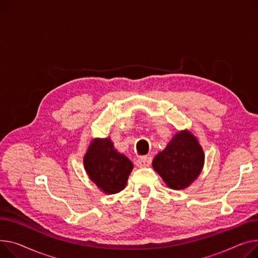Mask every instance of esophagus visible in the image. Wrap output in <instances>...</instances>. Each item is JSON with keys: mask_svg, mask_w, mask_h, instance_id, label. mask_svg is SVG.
Segmentation results:
<instances>
[{"mask_svg": "<svg viewBox=\"0 0 258 258\" xmlns=\"http://www.w3.org/2000/svg\"><path fill=\"white\" fill-rule=\"evenodd\" d=\"M152 159L150 157H140L138 160L136 161V165L140 168H145L150 166Z\"/></svg>", "mask_w": 258, "mask_h": 258, "instance_id": "obj_1", "label": "esophagus"}]
</instances>
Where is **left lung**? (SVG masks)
Segmentation results:
<instances>
[{
    "instance_id": "left-lung-1",
    "label": "left lung",
    "mask_w": 258,
    "mask_h": 258,
    "mask_svg": "<svg viewBox=\"0 0 258 258\" xmlns=\"http://www.w3.org/2000/svg\"><path fill=\"white\" fill-rule=\"evenodd\" d=\"M203 164L202 147L188 131L177 133L152 161L153 169L173 190L190 185L200 174Z\"/></svg>"
}]
</instances>
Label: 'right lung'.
I'll return each mask as SVG.
<instances>
[{
	"mask_svg": "<svg viewBox=\"0 0 258 258\" xmlns=\"http://www.w3.org/2000/svg\"><path fill=\"white\" fill-rule=\"evenodd\" d=\"M84 167L90 179L106 194L123 190L133 163L119 153L110 138L94 139L84 157Z\"/></svg>",
	"mask_w": 258,
	"mask_h": 258,
	"instance_id": "obj_1",
	"label": "right lung"
}]
</instances>
